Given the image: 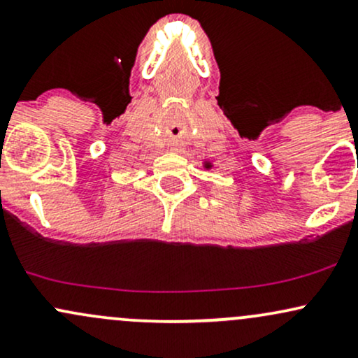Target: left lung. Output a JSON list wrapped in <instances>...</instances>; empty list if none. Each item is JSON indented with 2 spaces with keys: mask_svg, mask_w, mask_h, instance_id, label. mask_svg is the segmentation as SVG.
<instances>
[{
  "mask_svg": "<svg viewBox=\"0 0 358 358\" xmlns=\"http://www.w3.org/2000/svg\"><path fill=\"white\" fill-rule=\"evenodd\" d=\"M205 168H207V170H210L212 168V163H208V162H205V165H203Z\"/></svg>",
  "mask_w": 358,
  "mask_h": 358,
  "instance_id": "8db88e82",
  "label": "left lung"
}]
</instances>
